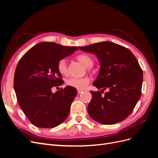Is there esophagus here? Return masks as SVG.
<instances>
[{
	"mask_svg": "<svg viewBox=\"0 0 158 158\" xmlns=\"http://www.w3.org/2000/svg\"><path fill=\"white\" fill-rule=\"evenodd\" d=\"M82 92H83V90H79V89H78V94H80Z\"/></svg>",
	"mask_w": 158,
	"mask_h": 158,
	"instance_id": "esophagus-1",
	"label": "esophagus"
}]
</instances>
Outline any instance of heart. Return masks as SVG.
<instances>
[{
	"label": "heart",
	"mask_w": 158,
	"mask_h": 158,
	"mask_svg": "<svg viewBox=\"0 0 158 158\" xmlns=\"http://www.w3.org/2000/svg\"><path fill=\"white\" fill-rule=\"evenodd\" d=\"M80 63H82L86 68H91L94 64V61L89 55L87 54H80L76 57ZM57 70L62 75H66L67 74V63L65 59H60L57 63ZM89 82V78L88 77H84L80 78H70L66 80V84L70 87L81 90L87 87Z\"/></svg>",
	"instance_id": "b5f03b06"
}]
</instances>
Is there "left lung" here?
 Here are the masks:
<instances>
[{
    "mask_svg": "<svg viewBox=\"0 0 158 158\" xmlns=\"http://www.w3.org/2000/svg\"><path fill=\"white\" fill-rule=\"evenodd\" d=\"M79 49L96 55L100 63L93 85L101 92H90L92 98L88 106L89 116L103 125L125 120L141 96L143 73L135 56L126 47L110 41ZM106 89L108 91L102 97Z\"/></svg>",
    "mask_w": 158,
    "mask_h": 158,
    "instance_id": "left-lung-1",
    "label": "left lung"
}]
</instances>
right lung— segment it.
Here are the masks:
<instances>
[{
    "mask_svg": "<svg viewBox=\"0 0 158 158\" xmlns=\"http://www.w3.org/2000/svg\"><path fill=\"white\" fill-rule=\"evenodd\" d=\"M78 50L52 42H41L28 50L19 60L14 88L19 106L33 125L56 127L68 117L76 88L66 85L53 94L51 88L63 85L57 70L60 59Z\"/></svg>",
    "mask_w": 158,
    "mask_h": 158,
    "instance_id": "right-lung-1",
    "label": "right lung"
}]
</instances>
